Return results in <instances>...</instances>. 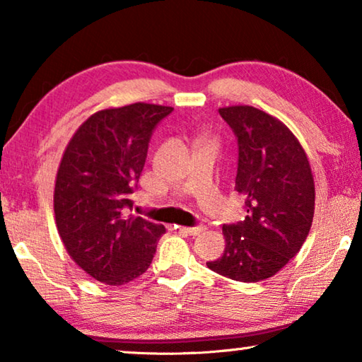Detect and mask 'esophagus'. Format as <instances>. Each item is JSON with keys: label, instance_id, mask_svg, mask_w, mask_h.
I'll use <instances>...</instances> for the list:
<instances>
[{"label": "esophagus", "instance_id": "esophagus-1", "mask_svg": "<svg viewBox=\"0 0 362 362\" xmlns=\"http://www.w3.org/2000/svg\"><path fill=\"white\" fill-rule=\"evenodd\" d=\"M204 230H206V226H204V225H196V226H182V228H180V231H183V233H188V235H192V236L199 235V233H203Z\"/></svg>", "mask_w": 362, "mask_h": 362}]
</instances>
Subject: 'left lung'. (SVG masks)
<instances>
[{"label": "left lung", "mask_w": 362, "mask_h": 362, "mask_svg": "<svg viewBox=\"0 0 362 362\" xmlns=\"http://www.w3.org/2000/svg\"><path fill=\"white\" fill-rule=\"evenodd\" d=\"M238 140L235 189L246 217L223 225L225 250L207 268L225 278L257 283L272 278L308 236L315 182L302 145L283 122L249 105L218 110Z\"/></svg>", "instance_id": "obj_1"}]
</instances>
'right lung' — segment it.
Returning <instances> with one entry per match:
<instances>
[{
  "mask_svg": "<svg viewBox=\"0 0 362 362\" xmlns=\"http://www.w3.org/2000/svg\"><path fill=\"white\" fill-rule=\"evenodd\" d=\"M173 110L140 102L102 110L66 145L54 189L57 230L71 259L100 283L144 274L166 233L129 211L153 131Z\"/></svg>",
  "mask_w": 362,
  "mask_h": 362,
  "instance_id": "obj_1",
  "label": "right lung"
}]
</instances>
